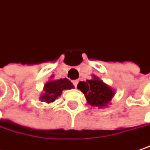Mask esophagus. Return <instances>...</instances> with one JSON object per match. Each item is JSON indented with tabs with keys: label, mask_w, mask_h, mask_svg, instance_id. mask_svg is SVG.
<instances>
[{
	"label": "esophagus",
	"mask_w": 150,
	"mask_h": 150,
	"mask_svg": "<svg viewBox=\"0 0 150 150\" xmlns=\"http://www.w3.org/2000/svg\"><path fill=\"white\" fill-rule=\"evenodd\" d=\"M72 82H73V85L75 86V87H76V86H77V84H78L79 81H78V80H75V81H73Z\"/></svg>",
	"instance_id": "1"
}]
</instances>
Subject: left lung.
Returning a JSON list of instances; mask_svg holds the SVG:
<instances>
[{
  "mask_svg": "<svg viewBox=\"0 0 150 150\" xmlns=\"http://www.w3.org/2000/svg\"><path fill=\"white\" fill-rule=\"evenodd\" d=\"M77 88L84 93L90 105L98 108L106 106L115 94L109 86L103 83L95 75H93V80L79 82Z\"/></svg>",
  "mask_w": 150,
  "mask_h": 150,
  "instance_id": "left-lung-1",
  "label": "left lung"
}]
</instances>
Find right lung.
Segmentation results:
<instances>
[{
  "mask_svg": "<svg viewBox=\"0 0 150 150\" xmlns=\"http://www.w3.org/2000/svg\"><path fill=\"white\" fill-rule=\"evenodd\" d=\"M74 88L73 84L66 78L55 81H50L44 86L45 93L40 97L42 101L52 103L55 101L58 96H60L64 90Z\"/></svg>",
  "mask_w": 150,
  "mask_h": 150,
  "instance_id": "obj_1",
  "label": "right lung"
}]
</instances>
